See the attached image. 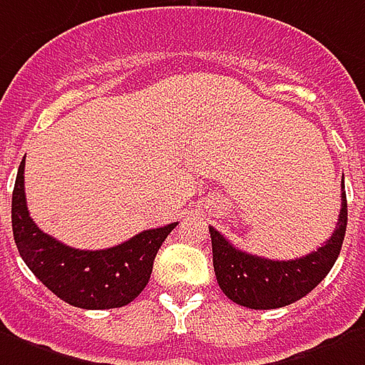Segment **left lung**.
Segmentation results:
<instances>
[{
  "mask_svg": "<svg viewBox=\"0 0 365 365\" xmlns=\"http://www.w3.org/2000/svg\"><path fill=\"white\" fill-rule=\"evenodd\" d=\"M341 197V215L333 236L317 251L290 261L257 257L237 250L220 232L209 226L212 265L220 290L237 306L250 309H277L307 296L329 274L341 253L348 222L344 185Z\"/></svg>",
  "mask_w": 365,
  "mask_h": 365,
  "instance_id": "obj_1",
  "label": "left lung"
}]
</instances>
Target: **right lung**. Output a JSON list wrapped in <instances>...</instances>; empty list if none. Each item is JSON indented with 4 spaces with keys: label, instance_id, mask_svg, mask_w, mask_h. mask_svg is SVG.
Wrapping results in <instances>:
<instances>
[{
    "label": "right lung",
    "instance_id": "1",
    "mask_svg": "<svg viewBox=\"0 0 365 365\" xmlns=\"http://www.w3.org/2000/svg\"><path fill=\"white\" fill-rule=\"evenodd\" d=\"M13 237L26 267L59 299L83 309L128 306L147 286L162 242L178 222L137 234L108 250L85 251L61 244L34 224L24 197V158L11 201Z\"/></svg>",
    "mask_w": 365,
    "mask_h": 365
}]
</instances>
